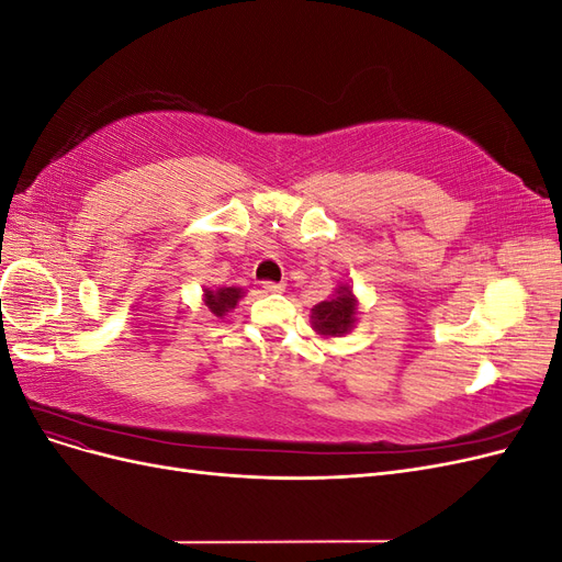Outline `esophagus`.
Listing matches in <instances>:
<instances>
[{
	"label": "esophagus",
	"instance_id": "esophagus-1",
	"mask_svg": "<svg viewBox=\"0 0 562 562\" xmlns=\"http://www.w3.org/2000/svg\"><path fill=\"white\" fill-rule=\"evenodd\" d=\"M262 288L267 293H283L285 283L283 281H262Z\"/></svg>",
	"mask_w": 562,
	"mask_h": 562
}]
</instances>
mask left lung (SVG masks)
<instances>
[{"instance_id":"obj_1","label":"left lung","mask_w":562,"mask_h":562,"mask_svg":"<svg viewBox=\"0 0 562 562\" xmlns=\"http://www.w3.org/2000/svg\"><path fill=\"white\" fill-rule=\"evenodd\" d=\"M312 321L321 335L337 337L349 333L356 321V300L349 288L342 285L333 300L318 302L312 310Z\"/></svg>"}]
</instances>
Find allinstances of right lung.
Listing matches in <instances>:
<instances>
[{"label":"right lung","mask_w":562,"mask_h":562,"mask_svg":"<svg viewBox=\"0 0 562 562\" xmlns=\"http://www.w3.org/2000/svg\"><path fill=\"white\" fill-rule=\"evenodd\" d=\"M241 297V288H220V291H206V307L215 314L223 316L225 312L234 310V304Z\"/></svg>","instance_id":"1"}]
</instances>
